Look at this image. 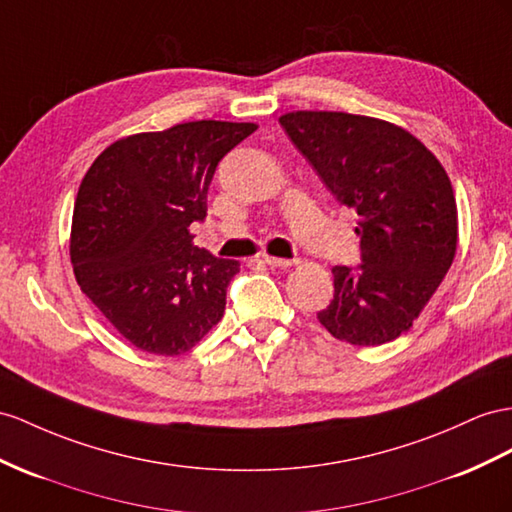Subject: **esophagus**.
Here are the masks:
<instances>
[{"instance_id": "obj_1", "label": "esophagus", "mask_w": 512, "mask_h": 512, "mask_svg": "<svg viewBox=\"0 0 512 512\" xmlns=\"http://www.w3.org/2000/svg\"><path fill=\"white\" fill-rule=\"evenodd\" d=\"M261 259H264V264H268L272 268H290L296 264L294 259H281V257H270V255H264Z\"/></svg>"}]
</instances>
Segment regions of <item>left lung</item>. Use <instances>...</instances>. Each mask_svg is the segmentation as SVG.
<instances>
[{
    "label": "left lung",
    "mask_w": 512,
    "mask_h": 512,
    "mask_svg": "<svg viewBox=\"0 0 512 512\" xmlns=\"http://www.w3.org/2000/svg\"><path fill=\"white\" fill-rule=\"evenodd\" d=\"M335 199L355 209L361 264L335 266L318 320L352 346H381L413 326L448 274L458 220L452 183L409 131L346 112L279 119Z\"/></svg>",
    "instance_id": "left-lung-1"
}]
</instances>
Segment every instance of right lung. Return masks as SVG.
I'll return each mask as SVG.
<instances>
[{
    "mask_svg": "<svg viewBox=\"0 0 512 512\" xmlns=\"http://www.w3.org/2000/svg\"><path fill=\"white\" fill-rule=\"evenodd\" d=\"M255 123L194 121L127 136L82 179L71 264L82 292L129 344L188 352L225 313L240 264L192 244L218 162Z\"/></svg>",
    "mask_w": 512,
    "mask_h": 512,
    "instance_id": "1",
    "label": "right lung"
}]
</instances>
